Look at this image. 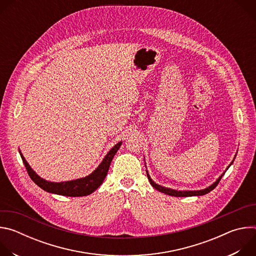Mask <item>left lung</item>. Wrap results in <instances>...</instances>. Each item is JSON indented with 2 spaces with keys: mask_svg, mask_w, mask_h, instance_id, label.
I'll return each instance as SVG.
<instances>
[{
  "mask_svg": "<svg viewBox=\"0 0 256 256\" xmlns=\"http://www.w3.org/2000/svg\"><path fill=\"white\" fill-rule=\"evenodd\" d=\"M236 155H237V153L235 154L234 159H233L232 162L229 164V166L226 168V170L221 174V176H218V178L212 184H210V186L206 188L204 190H172V188H168L156 184V182L151 178V176H150L148 170H146V171H147V176H148V179H149V181H150V184H152V186H153L154 188H156L157 190H159L160 192H163V194H168V196H179V198H180V196H204V194H208L210 192H212V190L218 186V181L221 180L222 176H223V175L225 174V172L229 169V167L233 164V162H234V160H235V158H236ZM144 164H146V162H144ZM144 166H146V168H147V165H144Z\"/></svg>",
  "mask_w": 256,
  "mask_h": 256,
  "instance_id": "1",
  "label": "left lung"
}]
</instances>
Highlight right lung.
<instances>
[{
	"instance_id": "right-lung-1",
	"label": "right lung",
	"mask_w": 256,
	"mask_h": 256,
	"mask_svg": "<svg viewBox=\"0 0 256 256\" xmlns=\"http://www.w3.org/2000/svg\"><path fill=\"white\" fill-rule=\"evenodd\" d=\"M122 142H118L116 144H114L112 148V150L105 155V157L103 158L101 163L98 165V167L89 175L82 178L68 180V181H62V182H52L42 178L30 167V165L25 160L20 150H19V153L30 178L33 180V182L36 186H38L50 194H54L64 196H85L94 192L102 184L104 178L107 175L109 166H110V163L114 155L116 154V152L118 151L120 147L122 146Z\"/></svg>"
}]
</instances>
